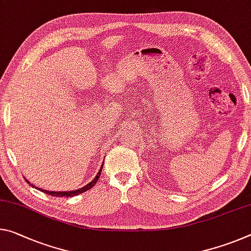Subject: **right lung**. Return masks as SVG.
Listing matches in <instances>:
<instances>
[{"instance_id": "add662e5", "label": "right lung", "mask_w": 251, "mask_h": 251, "mask_svg": "<svg viewBox=\"0 0 251 251\" xmlns=\"http://www.w3.org/2000/svg\"><path fill=\"white\" fill-rule=\"evenodd\" d=\"M101 170H102V165H101V168L99 169L97 176H95L94 180L91 181V182H89L88 184H86L85 186H82V188L78 189V190H75V191H48V190H43V189H41V188H37V189L41 191V192H45V193H47V194H50V196H52V197H67V198H69V197L78 196V194H80V193L86 192V191H88L89 189L93 188V186H94L95 184H96L97 181L99 180V176H100ZM26 182L30 183L27 180H26ZM30 185L33 186V188H35V186L32 184V183H30Z\"/></svg>"}]
</instances>
